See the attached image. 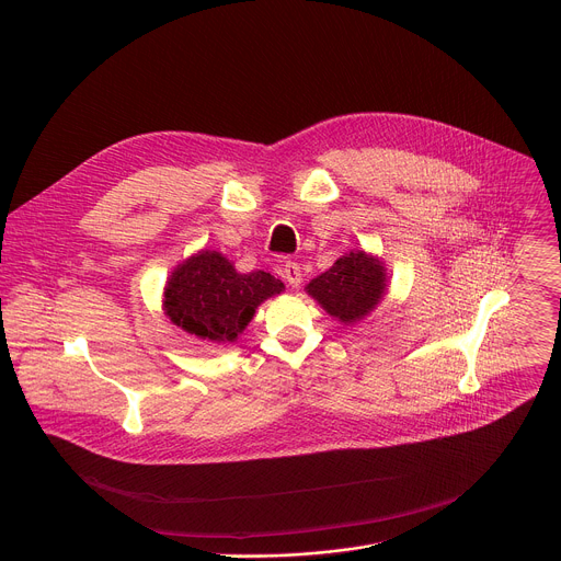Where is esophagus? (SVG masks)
Listing matches in <instances>:
<instances>
[{"label": "esophagus", "instance_id": "obj_1", "mask_svg": "<svg viewBox=\"0 0 561 561\" xmlns=\"http://www.w3.org/2000/svg\"><path fill=\"white\" fill-rule=\"evenodd\" d=\"M282 277L286 279L288 286L297 288L301 284V268H299V264L297 262H286L284 268H282Z\"/></svg>", "mask_w": 561, "mask_h": 561}]
</instances>
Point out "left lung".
I'll use <instances>...</instances> for the list:
<instances>
[{
  "mask_svg": "<svg viewBox=\"0 0 561 561\" xmlns=\"http://www.w3.org/2000/svg\"><path fill=\"white\" fill-rule=\"evenodd\" d=\"M306 288L329 314L351 324L377 306L386 288V273L381 262L368 257L364 251H355L342 255Z\"/></svg>",
  "mask_w": 561,
  "mask_h": 561,
  "instance_id": "obj_1",
  "label": "left lung"
}]
</instances>
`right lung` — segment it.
I'll return each instance as SVG.
<instances>
[{
	"mask_svg": "<svg viewBox=\"0 0 561 561\" xmlns=\"http://www.w3.org/2000/svg\"><path fill=\"white\" fill-rule=\"evenodd\" d=\"M284 290L271 273L242 275L215 251H204L171 275L167 314L186 333L213 342H234L255 314V308Z\"/></svg>",
	"mask_w": 561,
	"mask_h": 561,
	"instance_id": "add662e5",
	"label": "right lung"
}]
</instances>
